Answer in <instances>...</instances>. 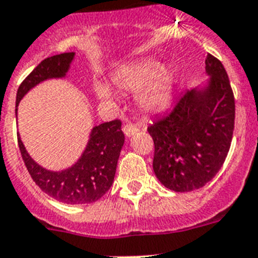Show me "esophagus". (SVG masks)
<instances>
[{
	"label": "esophagus",
	"mask_w": 258,
	"mask_h": 258,
	"mask_svg": "<svg viewBox=\"0 0 258 258\" xmlns=\"http://www.w3.org/2000/svg\"><path fill=\"white\" fill-rule=\"evenodd\" d=\"M138 130H139V127L136 124H134V123H127L123 127V133L125 134V136H133L134 134L138 133Z\"/></svg>",
	"instance_id": "esophagus-1"
}]
</instances>
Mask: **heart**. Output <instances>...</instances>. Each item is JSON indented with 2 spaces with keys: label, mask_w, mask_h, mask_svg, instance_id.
<instances>
[{
  "label": "heart",
  "mask_w": 258,
  "mask_h": 258,
  "mask_svg": "<svg viewBox=\"0 0 258 258\" xmlns=\"http://www.w3.org/2000/svg\"><path fill=\"white\" fill-rule=\"evenodd\" d=\"M115 85L125 91H139L140 102L150 111H158L168 104L172 94L175 75L168 69H163L159 62L142 60L128 64L114 75ZM96 93L102 99H112V91L107 86L98 85Z\"/></svg>",
  "instance_id": "1"
}]
</instances>
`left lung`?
Returning <instances> with one entry per match:
<instances>
[{"label": "left lung", "instance_id": "obj_1", "mask_svg": "<svg viewBox=\"0 0 258 258\" xmlns=\"http://www.w3.org/2000/svg\"><path fill=\"white\" fill-rule=\"evenodd\" d=\"M211 75L203 91L180 95L172 110L155 119L147 131L155 144L154 171L175 192L204 187L223 167L234 128V95L223 63L205 58Z\"/></svg>", "mask_w": 258, "mask_h": 258}]
</instances>
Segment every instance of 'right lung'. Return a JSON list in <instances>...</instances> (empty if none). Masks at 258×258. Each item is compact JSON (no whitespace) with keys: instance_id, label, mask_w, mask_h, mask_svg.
<instances>
[{"instance_id":"1","label":"right lung","mask_w":258,"mask_h":258,"mask_svg":"<svg viewBox=\"0 0 258 258\" xmlns=\"http://www.w3.org/2000/svg\"><path fill=\"white\" fill-rule=\"evenodd\" d=\"M73 58L74 53H63L42 60L18 87L16 106H18L22 96L39 82L64 77ZM17 136L25 165L35 184L58 202L74 205L96 202L110 189L124 143L122 122L119 119L95 125L91 131L89 144L78 162L69 169L51 172L42 168L29 156L20 135Z\"/></svg>"}]
</instances>
